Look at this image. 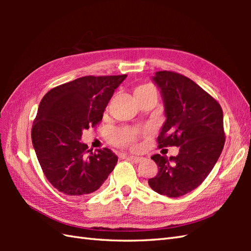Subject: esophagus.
Here are the masks:
<instances>
[{
    "label": "esophagus",
    "instance_id": "34e87169",
    "mask_svg": "<svg viewBox=\"0 0 251 251\" xmlns=\"http://www.w3.org/2000/svg\"><path fill=\"white\" fill-rule=\"evenodd\" d=\"M127 158H128L129 161L134 162V163H139V162H141V159H142V157H139V156H132V155H127Z\"/></svg>",
    "mask_w": 251,
    "mask_h": 251
}]
</instances>
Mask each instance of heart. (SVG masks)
<instances>
[{
  "mask_svg": "<svg viewBox=\"0 0 251 251\" xmlns=\"http://www.w3.org/2000/svg\"><path fill=\"white\" fill-rule=\"evenodd\" d=\"M150 85H142V86L138 87L136 90L141 89L143 87H148ZM136 132L132 131L130 129H120L116 130L113 135V141L119 146H123V147H127V146H134L136 142Z\"/></svg>",
  "mask_w": 251,
  "mask_h": 251,
  "instance_id": "b5f03b06",
  "label": "heart"
}]
</instances>
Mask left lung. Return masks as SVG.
<instances>
[{"label":"left lung","mask_w":251,"mask_h":251,"mask_svg":"<svg viewBox=\"0 0 251 251\" xmlns=\"http://www.w3.org/2000/svg\"><path fill=\"white\" fill-rule=\"evenodd\" d=\"M162 94L164 125L158 148L178 147L177 156L151 157L158 173L149 185L158 194L179 197L201 185L214 168L225 147L223 112L220 104L182 74L158 71L152 76Z\"/></svg>","instance_id":"left-lung-1"}]
</instances>
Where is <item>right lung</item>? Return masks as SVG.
Listing matches in <instances>:
<instances>
[{"instance_id": "1", "label": "right lung", "mask_w": 251, "mask_h": 251, "mask_svg": "<svg viewBox=\"0 0 251 251\" xmlns=\"http://www.w3.org/2000/svg\"><path fill=\"white\" fill-rule=\"evenodd\" d=\"M123 75L83 76L50 89L41 100L31 138L47 180L67 195L97 191L114 169L117 156L104 148L97 153L81 141L84 129L102 120Z\"/></svg>"}]
</instances>
